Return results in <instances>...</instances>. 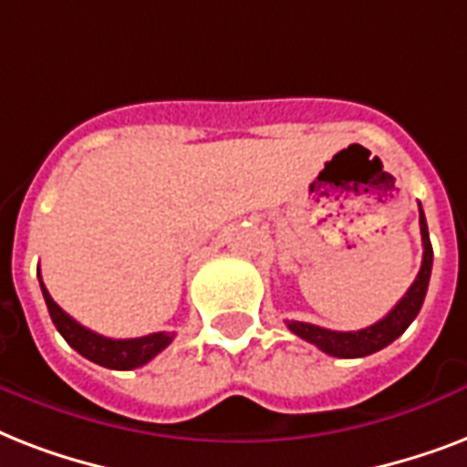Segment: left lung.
<instances>
[{"mask_svg": "<svg viewBox=\"0 0 467 467\" xmlns=\"http://www.w3.org/2000/svg\"><path fill=\"white\" fill-rule=\"evenodd\" d=\"M420 230H421V244H424V254H421V269L410 285V291L402 296L398 306L392 307L383 319H378L376 325L358 329V332H334L325 327L310 325V322H296L288 319L285 325L293 334H298L300 339L310 341L319 351H325L337 358H361V356L376 354L380 348L398 339L400 334L405 332L407 327L412 325V319L420 315L424 296H427L429 278H431V264H434V249L429 240L427 218L420 205Z\"/></svg>", "mask_w": 467, "mask_h": 467, "instance_id": "left-lung-1", "label": "left lung"}]
</instances>
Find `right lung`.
<instances>
[{
	"label": "right lung",
	"instance_id": "right-lung-1",
	"mask_svg": "<svg viewBox=\"0 0 467 467\" xmlns=\"http://www.w3.org/2000/svg\"><path fill=\"white\" fill-rule=\"evenodd\" d=\"M40 278V271H38ZM40 291H43V298H46L47 312H50V319L53 325L57 327V332L65 337L69 347L75 348L77 354H82L84 358L104 366V368L113 370H130L140 368L148 361H152L160 351L171 344L174 334L169 332H155L148 334V337H135V339H109V337H101V334L91 332L87 327H82L77 319H72L67 312L62 310L50 293L40 281Z\"/></svg>",
	"mask_w": 467,
	"mask_h": 467
}]
</instances>
